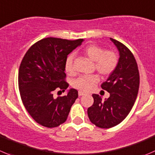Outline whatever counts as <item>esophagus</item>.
Returning a JSON list of instances; mask_svg holds the SVG:
<instances>
[{
	"label": "esophagus",
	"mask_w": 155,
	"mask_h": 155,
	"mask_svg": "<svg viewBox=\"0 0 155 155\" xmlns=\"http://www.w3.org/2000/svg\"><path fill=\"white\" fill-rule=\"evenodd\" d=\"M78 94H79V96H82V95H83V94H85V93L83 92V91H79Z\"/></svg>",
	"instance_id": "34e87169"
}]
</instances>
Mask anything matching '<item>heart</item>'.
<instances>
[{
    "label": "heart",
    "mask_w": 155,
    "mask_h": 155,
    "mask_svg": "<svg viewBox=\"0 0 155 155\" xmlns=\"http://www.w3.org/2000/svg\"><path fill=\"white\" fill-rule=\"evenodd\" d=\"M83 54L94 61V68L101 76H108L112 73L117 66V55L113 51H105L101 46L97 45H89L83 50ZM65 70L67 73H73V56L70 55L67 58L65 62ZM97 75L82 76L77 78L73 82L74 88L83 91H89L98 82Z\"/></svg>",
    "instance_id": "heart-1"
}]
</instances>
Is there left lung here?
Segmentation results:
<instances>
[{
  "instance_id": "8db88e82",
  "label": "left lung",
  "mask_w": 155,
  "mask_h": 155,
  "mask_svg": "<svg viewBox=\"0 0 155 155\" xmlns=\"http://www.w3.org/2000/svg\"><path fill=\"white\" fill-rule=\"evenodd\" d=\"M119 51L117 66L101 88L110 93L103 101L98 94H93L94 103L88 108L90 121L97 127L108 129L120 124L134 105L139 88L137 63L130 49L120 41L110 38Z\"/></svg>"
}]
</instances>
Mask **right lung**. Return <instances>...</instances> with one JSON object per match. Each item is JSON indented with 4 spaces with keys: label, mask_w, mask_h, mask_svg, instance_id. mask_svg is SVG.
<instances>
[{
    "label": "right lung",
    "mask_w": 155,
    "mask_h": 155,
    "mask_svg": "<svg viewBox=\"0 0 155 155\" xmlns=\"http://www.w3.org/2000/svg\"><path fill=\"white\" fill-rule=\"evenodd\" d=\"M82 41L46 38L31 45L22 58L18 75L21 99L30 116L43 127L53 128L64 124L78 97L74 88L57 98L53 94L57 88L63 91L68 88L66 60Z\"/></svg>",
    "instance_id": "1"
}]
</instances>
